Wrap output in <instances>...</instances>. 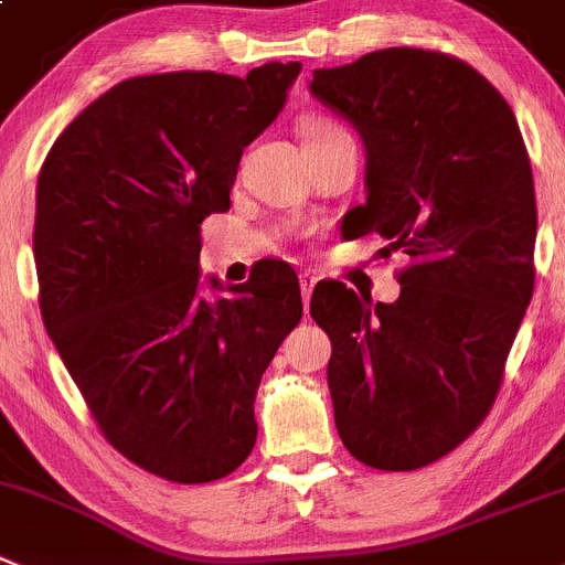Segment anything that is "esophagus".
I'll use <instances>...</instances> for the list:
<instances>
[{"label":"esophagus","instance_id":"esophagus-1","mask_svg":"<svg viewBox=\"0 0 565 565\" xmlns=\"http://www.w3.org/2000/svg\"><path fill=\"white\" fill-rule=\"evenodd\" d=\"M299 288H302L305 308H308L310 294H313V288H316V274H310V271H302V274H299Z\"/></svg>","mask_w":565,"mask_h":565}]
</instances>
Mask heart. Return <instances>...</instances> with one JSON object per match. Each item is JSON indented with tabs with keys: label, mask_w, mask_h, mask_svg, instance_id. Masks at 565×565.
Wrapping results in <instances>:
<instances>
[{
	"label": "heart",
	"mask_w": 565,
	"mask_h": 565,
	"mask_svg": "<svg viewBox=\"0 0 565 565\" xmlns=\"http://www.w3.org/2000/svg\"><path fill=\"white\" fill-rule=\"evenodd\" d=\"M299 136H302L305 143H319L327 141V138H338V136H349L341 125L330 121V118L321 116H308L299 121Z\"/></svg>",
	"instance_id": "heart-1"
}]
</instances>
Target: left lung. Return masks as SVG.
Returning <instances> with one entry per match:
<instances>
[{
    "label": "left lung",
    "instance_id": "left-lung-1",
    "mask_svg": "<svg viewBox=\"0 0 565 565\" xmlns=\"http://www.w3.org/2000/svg\"><path fill=\"white\" fill-rule=\"evenodd\" d=\"M310 94L366 147V205L343 238L411 255L399 299L316 286L310 316L343 447L383 471L435 463L491 411L535 286V185L504 96L469 63L391 46L316 68Z\"/></svg>",
    "mask_w": 565,
    "mask_h": 565
}]
</instances>
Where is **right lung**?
<instances>
[{"mask_svg": "<svg viewBox=\"0 0 565 565\" xmlns=\"http://www.w3.org/2000/svg\"><path fill=\"white\" fill-rule=\"evenodd\" d=\"M299 72L125 79L61 132L38 174L46 332L113 449L163 480H222L249 458L257 385L302 319L288 263L230 297L199 291V224L230 207L241 154Z\"/></svg>", "mask_w": 565, "mask_h": 565, "instance_id": "1", "label": "right lung"}]
</instances>
